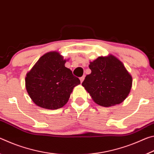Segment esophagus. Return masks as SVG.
I'll return each instance as SVG.
<instances>
[{"label": "esophagus", "instance_id": "34e87169", "mask_svg": "<svg viewBox=\"0 0 154 154\" xmlns=\"http://www.w3.org/2000/svg\"><path fill=\"white\" fill-rule=\"evenodd\" d=\"M84 78H85L84 76H82V77H81L79 78V79H80V81H81V83L83 82V81L84 80Z\"/></svg>", "mask_w": 154, "mask_h": 154}]
</instances>
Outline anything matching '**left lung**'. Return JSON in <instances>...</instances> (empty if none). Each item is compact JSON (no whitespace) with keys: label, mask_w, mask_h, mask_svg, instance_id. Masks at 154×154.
Returning a JSON list of instances; mask_svg holds the SVG:
<instances>
[{"label":"left lung","mask_w":154,"mask_h":154,"mask_svg":"<svg viewBox=\"0 0 154 154\" xmlns=\"http://www.w3.org/2000/svg\"><path fill=\"white\" fill-rule=\"evenodd\" d=\"M89 68L92 72L86 75L82 85L96 104L110 106L126 98L132 79L121 61L112 55L98 57L90 62Z\"/></svg>","instance_id":"1"}]
</instances>
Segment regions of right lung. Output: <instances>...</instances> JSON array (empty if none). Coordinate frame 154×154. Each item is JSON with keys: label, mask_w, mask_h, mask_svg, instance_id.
Here are the masks:
<instances>
[{"label": "right lung", "mask_w": 154, "mask_h": 154, "mask_svg": "<svg viewBox=\"0 0 154 154\" xmlns=\"http://www.w3.org/2000/svg\"><path fill=\"white\" fill-rule=\"evenodd\" d=\"M66 60L58 52L41 56L26 77V88L36 105L57 109L65 105L80 80L65 67Z\"/></svg>", "instance_id": "right-lung-1"}]
</instances>
